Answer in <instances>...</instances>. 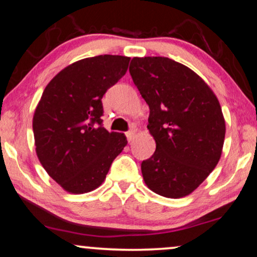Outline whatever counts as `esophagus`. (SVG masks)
<instances>
[{"instance_id": "34e87169", "label": "esophagus", "mask_w": 257, "mask_h": 257, "mask_svg": "<svg viewBox=\"0 0 257 257\" xmlns=\"http://www.w3.org/2000/svg\"><path fill=\"white\" fill-rule=\"evenodd\" d=\"M135 133H137V131H135V128H132L131 131L126 132V138H128L129 141H132L133 139H134L135 137Z\"/></svg>"}]
</instances>
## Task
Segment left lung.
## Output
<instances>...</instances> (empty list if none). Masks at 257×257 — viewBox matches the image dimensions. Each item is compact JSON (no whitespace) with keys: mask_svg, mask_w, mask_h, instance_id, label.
Returning <instances> with one entry per match:
<instances>
[{"mask_svg":"<svg viewBox=\"0 0 257 257\" xmlns=\"http://www.w3.org/2000/svg\"><path fill=\"white\" fill-rule=\"evenodd\" d=\"M129 72L150 107L156 141L141 163L147 187L167 198L192 193L219 163L226 124L219 100L185 65L164 57L133 58Z\"/></svg>","mask_w":257,"mask_h":257,"instance_id":"1","label":"left lung"}]
</instances>
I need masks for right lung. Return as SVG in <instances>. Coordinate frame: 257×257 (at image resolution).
Returning <instances> with one entry per match:
<instances>
[{"mask_svg":"<svg viewBox=\"0 0 257 257\" xmlns=\"http://www.w3.org/2000/svg\"><path fill=\"white\" fill-rule=\"evenodd\" d=\"M131 58L98 55L65 67L44 88L32 119L37 157L66 192L81 194L104 182L128 144L102 126L101 99L128 70Z\"/></svg>","mask_w":257,"mask_h":257,"instance_id":"right-lung-1","label":"right lung"}]
</instances>
